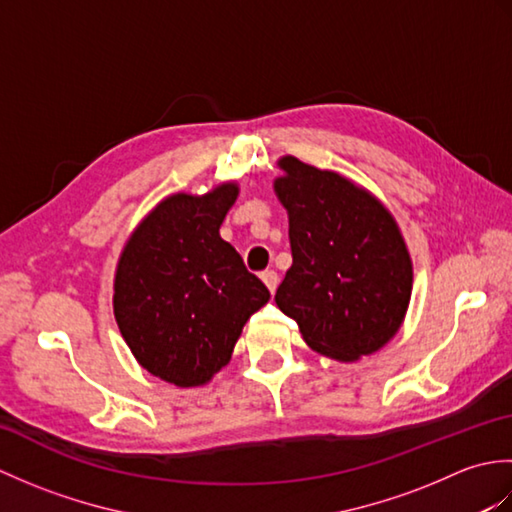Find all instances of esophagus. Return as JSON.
Masks as SVG:
<instances>
[{
  "label": "esophagus",
  "instance_id": "1",
  "mask_svg": "<svg viewBox=\"0 0 512 512\" xmlns=\"http://www.w3.org/2000/svg\"><path fill=\"white\" fill-rule=\"evenodd\" d=\"M262 281L266 284V288L270 292L277 290V284H279V275L275 273V270H266V273H262Z\"/></svg>",
  "mask_w": 512,
  "mask_h": 512
}]
</instances>
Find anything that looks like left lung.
<instances>
[{"label": "left lung", "mask_w": 512, "mask_h": 512, "mask_svg": "<svg viewBox=\"0 0 512 512\" xmlns=\"http://www.w3.org/2000/svg\"><path fill=\"white\" fill-rule=\"evenodd\" d=\"M275 191L290 220L292 266L277 288L312 350L356 361L400 328L411 297V259L394 217L334 171L279 160Z\"/></svg>", "instance_id": "obj_1"}]
</instances>
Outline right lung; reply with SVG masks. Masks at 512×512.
Listing matches in <instances>:
<instances>
[{
	"instance_id": "1",
	"label": "right lung",
	"mask_w": 512,
	"mask_h": 512,
	"mask_svg": "<svg viewBox=\"0 0 512 512\" xmlns=\"http://www.w3.org/2000/svg\"><path fill=\"white\" fill-rule=\"evenodd\" d=\"M235 200L233 182L171 195L140 222L118 262L114 314L123 339L149 374L178 387L220 372L250 314L270 299L220 237Z\"/></svg>"
}]
</instances>
